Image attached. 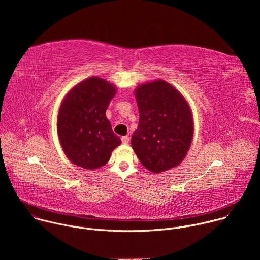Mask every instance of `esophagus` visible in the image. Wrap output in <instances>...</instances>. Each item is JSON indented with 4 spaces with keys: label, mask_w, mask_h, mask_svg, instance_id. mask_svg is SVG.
<instances>
[{
    "label": "esophagus",
    "mask_w": 260,
    "mask_h": 260,
    "mask_svg": "<svg viewBox=\"0 0 260 260\" xmlns=\"http://www.w3.org/2000/svg\"><path fill=\"white\" fill-rule=\"evenodd\" d=\"M121 142H122L123 144H128V142H129V137H128V136H123V137L121 138Z\"/></svg>",
    "instance_id": "34e87169"
}]
</instances>
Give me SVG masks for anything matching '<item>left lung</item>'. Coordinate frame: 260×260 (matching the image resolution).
<instances>
[{"instance_id": "obj_1", "label": "left lung", "mask_w": 260, "mask_h": 260, "mask_svg": "<svg viewBox=\"0 0 260 260\" xmlns=\"http://www.w3.org/2000/svg\"><path fill=\"white\" fill-rule=\"evenodd\" d=\"M136 99L140 119L132 146L141 164L153 173L178 166L187 154L193 136L187 102L161 80L140 85Z\"/></svg>"}]
</instances>
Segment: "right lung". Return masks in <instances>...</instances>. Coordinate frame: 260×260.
Masks as SVG:
<instances>
[{"label":"right lung","instance_id":"right-lung-1","mask_svg":"<svg viewBox=\"0 0 260 260\" xmlns=\"http://www.w3.org/2000/svg\"><path fill=\"white\" fill-rule=\"evenodd\" d=\"M116 88L104 79L92 77L74 87L64 98L57 117L62 149L76 166L87 170L103 167L121 144L106 110Z\"/></svg>","mask_w":260,"mask_h":260}]
</instances>
